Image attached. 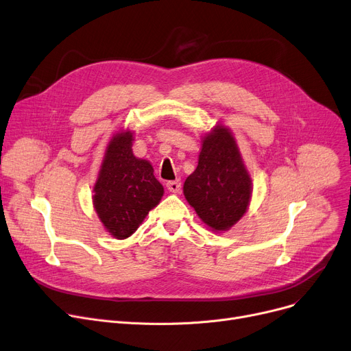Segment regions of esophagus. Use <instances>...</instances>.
I'll list each match as a JSON object with an SVG mask.
<instances>
[{
	"label": "esophagus",
	"mask_w": 351,
	"mask_h": 351,
	"mask_svg": "<svg viewBox=\"0 0 351 351\" xmlns=\"http://www.w3.org/2000/svg\"><path fill=\"white\" fill-rule=\"evenodd\" d=\"M166 187H167V190H169L170 193L177 194V193H180V190H181V181H180V180H176V181H167Z\"/></svg>",
	"instance_id": "obj_1"
}]
</instances>
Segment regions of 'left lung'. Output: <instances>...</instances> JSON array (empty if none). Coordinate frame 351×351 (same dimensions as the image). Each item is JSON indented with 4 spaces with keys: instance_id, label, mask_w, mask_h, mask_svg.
Returning <instances> with one entry per match:
<instances>
[{
    "instance_id": "obj_1",
    "label": "left lung",
    "mask_w": 351,
    "mask_h": 351,
    "mask_svg": "<svg viewBox=\"0 0 351 351\" xmlns=\"http://www.w3.org/2000/svg\"><path fill=\"white\" fill-rule=\"evenodd\" d=\"M182 191L214 232L228 231L243 217L252 197V180L228 128L217 125L202 136L198 166Z\"/></svg>"
}]
</instances>
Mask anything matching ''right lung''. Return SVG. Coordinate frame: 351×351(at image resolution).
I'll return each instance as SVG.
<instances>
[{"label": "right lung", "mask_w": 351, "mask_h": 351, "mask_svg": "<svg viewBox=\"0 0 351 351\" xmlns=\"http://www.w3.org/2000/svg\"><path fill=\"white\" fill-rule=\"evenodd\" d=\"M133 140L130 130L110 138L93 185L95 211L116 239L134 234L164 194L152 162L133 154Z\"/></svg>", "instance_id": "right-lung-1"}]
</instances>
